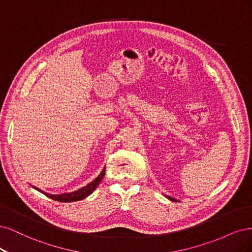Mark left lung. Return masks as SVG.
I'll list each match as a JSON object with an SVG mask.
<instances>
[{
    "label": "left lung",
    "instance_id": "8db88e82",
    "mask_svg": "<svg viewBox=\"0 0 252 252\" xmlns=\"http://www.w3.org/2000/svg\"><path fill=\"white\" fill-rule=\"evenodd\" d=\"M167 198H168L170 201H174V202H176V201H177L176 199H174V198H170V197H168V196H167Z\"/></svg>",
    "mask_w": 252,
    "mask_h": 252
}]
</instances>
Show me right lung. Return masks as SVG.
<instances>
[{"label":"right lung","instance_id":"1","mask_svg":"<svg viewBox=\"0 0 252 252\" xmlns=\"http://www.w3.org/2000/svg\"><path fill=\"white\" fill-rule=\"evenodd\" d=\"M104 173H105V167L102 169V172L100 173V175L96 178L95 180H93L91 183H89L88 185L84 186L83 189H80L78 190H75V191H72V192H69V193H62V194H50V193H47V192H44L43 190H40L36 188L35 189L36 190L43 192L44 194H46V196L48 198H50L52 200H55V201H59V202H73V201H79V200H83L85 199L86 197H88L89 194H91L95 189L97 186L99 185V183L101 182L102 178L104 177Z\"/></svg>","mask_w":252,"mask_h":252}]
</instances>
